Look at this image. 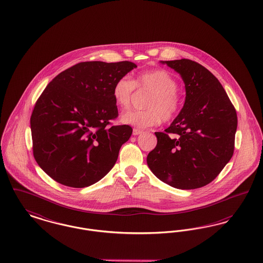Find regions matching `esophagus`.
Returning <instances> with one entry per match:
<instances>
[{
    "label": "esophagus",
    "mask_w": 263,
    "mask_h": 263,
    "mask_svg": "<svg viewBox=\"0 0 263 263\" xmlns=\"http://www.w3.org/2000/svg\"><path fill=\"white\" fill-rule=\"evenodd\" d=\"M143 133V131L142 130H140V129H137V128H134L133 129V135H140V134H142Z\"/></svg>",
    "instance_id": "esophagus-1"
}]
</instances>
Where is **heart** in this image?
<instances>
[{
	"label": "heart",
	"mask_w": 263,
	"mask_h": 263,
	"mask_svg": "<svg viewBox=\"0 0 263 263\" xmlns=\"http://www.w3.org/2000/svg\"><path fill=\"white\" fill-rule=\"evenodd\" d=\"M135 86L142 90L151 91L142 111H129L121 117L124 124L137 128L158 126L174 119L182 108V97L178 92L179 82L166 69L158 68L138 74L134 80L128 77L118 78L113 87L112 96L116 105L121 110L130 107Z\"/></svg>",
	"instance_id": "obj_1"
}]
</instances>
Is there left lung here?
Returning a JSON list of instances; mask_svg holds the SVG:
<instances>
[{
    "label": "left lung",
    "mask_w": 263,
    "mask_h": 263,
    "mask_svg": "<svg viewBox=\"0 0 263 263\" xmlns=\"http://www.w3.org/2000/svg\"><path fill=\"white\" fill-rule=\"evenodd\" d=\"M161 62L183 78L185 104L165 132H155L157 145L147 164L171 186L198 189L213 182L232 159L236 111L217 78L200 63Z\"/></svg>",
    "instance_id": "obj_1"
}]
</instances>
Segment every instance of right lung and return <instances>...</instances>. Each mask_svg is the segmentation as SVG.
I'll use <instances>...</instances> for the list:
<instances>
[{
  "label": "right lung",
  "instance_id": "add662e5",
  "mask_svg": "<svg viewBox=\"0 0 263 263\" xmlns=\"http://www.w3.org/2000/svg\"><path fill=\"white\" fill-rule=\"evenodd\" d=\"M137 67L131 62H84L53 78L31 116L33 157L62 185L84 187L115 165L131 134L129 125L109 126L118 116L112 87Z\"/></svg>",
  "mask_w": 263,
  "mask_h": 263
}]
</instances>
